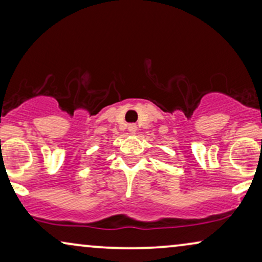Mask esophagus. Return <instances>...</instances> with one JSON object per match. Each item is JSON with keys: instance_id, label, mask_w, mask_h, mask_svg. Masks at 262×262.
Segmentation results:
<instances>
[{"instance_id": "34e87169", "label": "esophagus", "mask_w": 262, "mask_h": 262, "mask_svg": "<svg viewBox=\"0 0 262 262\" xmlns=\"http://www.w3.org/2000/svg\"><path fill=\"white\" fill-rule=\"evenodd\" d=\"M127 128H128V132H130V134H135V132L137 131V125H136V124H128Z\"/></svg>"}]
</instances>
